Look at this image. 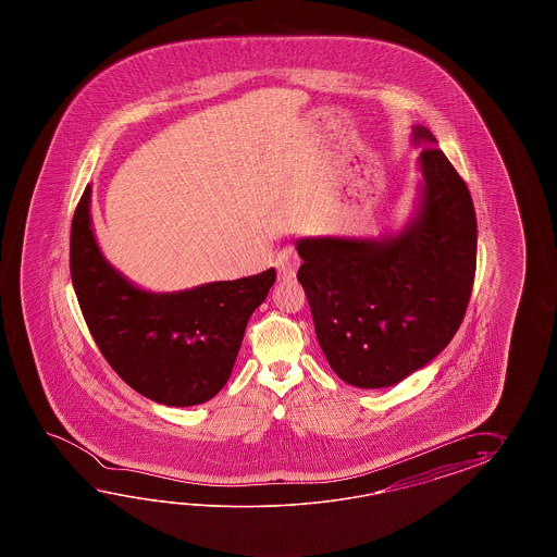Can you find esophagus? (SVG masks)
<instances>
[{
	"label": "esophagus",
	"mask_w": 557,
	"mask_h": 557,
	"mask_svg": "<svg viewBox=\"0 0 557 557\" xmlns=\"http://www.w3.org/2000/svg\"><path fill=\"white\" fill-rule=\"evenodd\" d=\"M298 264H300V259H298V255H296V250L293 247H284L276 255V259H274V267L278 271V278H283V281L295 276Z\"/></svg>",
	"instance_id": "1"
}]
</instances>
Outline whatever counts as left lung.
Listing matches in <instances>:
<instances>
[{
	"label": "left lung",
	"mask_w": 557,
	"mask_h": 557,
	"mask_svg": "<svg viewBox=\"0 0 557 557\" xmlns=\"http://www.w3.org/2000/svg\"><path fill=\"white\" fill-rule=\"evenodd\" d=\"M422 181L414 213L380 238L296 240L298 283L334 374L386 388L426 367L462 324L475 274L472 197L436 137L412 127Z\"/></svg>",
	"instance_id": "obj_1"
}]
</instances>
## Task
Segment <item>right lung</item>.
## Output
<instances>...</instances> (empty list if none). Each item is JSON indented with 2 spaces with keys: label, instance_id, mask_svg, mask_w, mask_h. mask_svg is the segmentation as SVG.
Listing matches in <instances>:
<instances>
[{
  "label": "right lung",
  "instance_id": "add662e5",
  "mask_svg": "<svg viewBox=\"0 0 557 557\" xmlns=\"http://www.w3.org/2000/svg\"><path fill=\"white\" fill-rule=\"evenodd\" d=\"M89 207L87 185L73 214L70 267L101 355L153 403L185 408L211 400L231 376L250 314L276 278L274 269L175 293L145 290L103 257Z\"/></svg>",
  "mask_w": 557,
  "mask_h": 557
}]
</instances>
